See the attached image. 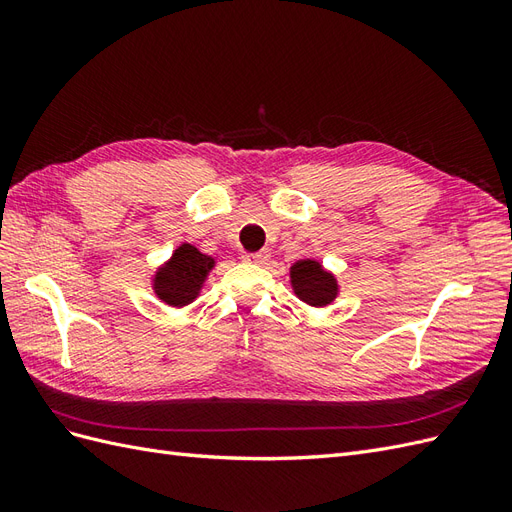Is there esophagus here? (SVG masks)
<instances>
[{
	"instance_id": "esophagus-1",
	"label": "esophagus",
	"mask_w": 512,
	"mask_h": 512,
	"mask_svg": "<svg viewBox=\"0 0 512 512\" xmlns=\"http://www.w3.org/2000/svg\"><path fill=\"white\" fill-rule=\"evenodd\" d=\"M243 260L245 262H252V265H267L269 252L267 250H260V252H254V254H245Z\"/></svg>"
}]
</instances>
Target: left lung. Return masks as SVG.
Instances as JSON below:
<instances>
[{
	"label": "left lung",
	"instance_id": "obj_1",
	"mask_svg": "<svg viewBox=\"0 0 512 512\" xmlns=\"http://www.w3.org/2000/svg\"><path fill=\"white\" fill-rule=\"evenodd\" d=\"M288 273L294 297L309 307H327L342 292L335 273L324 269L322 262L316 258L297 260Z\"/></svg>",
	"mask_w": 512,
	"mask_h": 512
}]
</instances>
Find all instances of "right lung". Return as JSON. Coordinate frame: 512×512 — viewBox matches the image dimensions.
Returning a JSON list of instances; mask_svg holds the SVG:
<instances>
[{
    "label": "right lung",
    "mask_w": 512,
    "mask_h": 512,
    "mask_svg": "<svg viewBox=\"0 0 512 512\" xmlns=\"http://www.w3.org/2000/svg\"><path fill=\"white\" fill-rule=\"evenodd\" d=\"M213 267V256L203 254L192 243H181L149 277L151 290L168 307H188L200 297Z\"/></svg>",
    "instance_id": "add662e5"
}]
</instances>
